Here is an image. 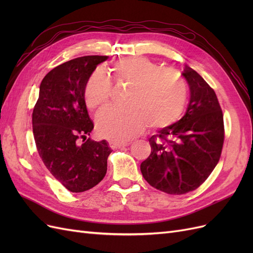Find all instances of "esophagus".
<instances>
[{
  "label": "esophagus",
  "instance_id": "obj_1",
  "mask_svg": "<svg viewBox=\"0 0 253 253\" xmlns=\"http://www.w3.org/2000/svg\"><path fill=\"white\" fill-rule=\"evenodd\" d=\"M109 143H110L112 149H119L122 147H126V145L129 144L128 142H119V141H115V140H110Z\"/></svg>",
  "mask_w": 253,
  "mask_h": 253
}]
</instances>
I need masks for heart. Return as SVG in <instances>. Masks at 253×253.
Returning <instances> with one entry per match:
<instances>
[{"mask_svg": "<svg viewBox=\"0 0 253 253\" xmlns=\"http://www.w3.org/2000/svg\"><path fill=\"white\" fill-rule=\"evenodd\" d=\"M115 81L127 83L124 108H109L97 118L98 132L115 141H126L141 134L148 124L165 127L177 121L187 101V85L171 68H163L152 60L135 56L113 65ZM112 83L102 71L89 76L84 100L90 110H101L111 100Z\"/></svg>", "mask_w": 253, "mask_h": 253, "instance_id": "1", "label": "heart"}]
</instances>
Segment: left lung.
Instances as JSON below:
<instances>
[{
    "mask_svg": "<svg viewBox=\"0 0 253 253\" xmlns=\"http://www.w3.org/2000/svg\"><path fill=\"white\" fill-rule=\"evenodd\" d=\"M190 100L182 118L149 139L150 156L141 163L143 178L168 194L200 187L216 167L224 143V118L217 97L201 75L185 65Z\"/></svg>",
    "mask_w": 253,
    "mask_h": 253,
    "instance_id": "1",
    "label": "left lung"
}]
</instances>
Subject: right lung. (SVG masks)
<instances>
[{"label": "right lung", "instance_id": "add662e5", "mask_svg": "<svg viewBox=\"0 0 253 253\" xmlns=\"http://www.w3.org/2000/svg\"><path fill=\"white\" fill-rule=\"evenodd\" d=\"M108 56L76 58L51 70L40 84L33 112L37 150L45 167L71 192H84L100 182L112 149L106 140H85L94 128L84 87ZM84 140L81 144L79 139Z\"/></svg>", "mask_w": 253, "mask_h": 253}]
</instances>
